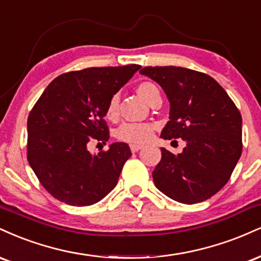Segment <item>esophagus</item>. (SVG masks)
<instances>
[{"label": "esophagus", "mask_w": 261, "mask_h": 261, "mask_svg": "<svg viewBox=\"0 0 261 261\" xmlns=\"http://www.w3.org/2000/svg\"><path fill=\"white\" fill-rule=\"evenodd\" d=\"M129 148L132 150V152H137L139 151L140 149H143V145H139V144H130Z\"/></svg>", "instance_id": "esophagus-1"}]
</instances>
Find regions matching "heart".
Instances as JSON below:
<instances>
[{
  "label": "heart",
  "instance_id": "heart-1",
  "mask_svg": "<svg viewBox=\"0 0 261 261\" xmlns=\"http://www.w3.org/2000/svg\"><path fill=\"white\" fill-rule=\"evenodd\" d=\"M138 94L143 97L146 102L159 93V89L155 84L150 82H143L138 85ZM118 95H113L110 99L106 107V117L109 119H115L118 115ZM152 133H154V125L149 123H137V122H125L121 124L116 130V137L117 139L125 143L132 144H143L149 142L151 139Z\"/></svg>",
  "mask_w": 261,
  "mask_h": 261
}]
</instances>
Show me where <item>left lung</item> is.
Wrapping results in <instances>:
<instances>
[{"label": "left lung", "instance_id": "1", "mask_svg": "<svg viewBox=\"0 0 261 261\" xmlns=\"http://www.w3.org/2000/svg\"><path fill=\"white\" fill-rule=\"evenodd\" d=\"M140 73L159 83L170 101L161 138L187 143L178 155L161 148L152 172L156 188L183 204L206 200L228 182L241 158L240 110L205 73L176 66L144 67Z\"/></svg>", "mask_w": 261, "mask_h": 261}]
</instances>
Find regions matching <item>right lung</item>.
Segmentation results:
<instances>
[{
	"instance_id": "1",
	"label": "right lung",
	"mask_w": 261,
	"mask_h": 261,
	"mask_svg": "<svg viewBox=\"0 0 261 261\" xmlns=\"http://www.w3.org/2000/svg\"><path fill=\"white\" fill-rule=\"evenodd\" d=\"M140 68L91 67L55 78L28 117V161L39 182L54 198L73 206H88L117 185L130 158L125 143H113L91 155L90 140L105 143L110 133L107 103Z\"/></svg>"
}]
</instances>
